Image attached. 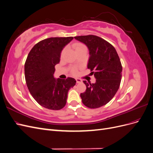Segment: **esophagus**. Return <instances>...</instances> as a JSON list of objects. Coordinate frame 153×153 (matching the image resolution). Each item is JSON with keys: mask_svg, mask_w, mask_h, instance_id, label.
<instances>
[{"mask_svg": "<svg viewBox=\"0 0 153 153\" xmlns=\"http://www.w3.org/2000/svg\"><path fill=\"white\" fill-rule=\"evenodd\" d=\"M76 81L77 84H80V83L82 82V80L80 79V78H76Z\"/></svg>", "mask_w": 153, "mask_h": 153, "instance_id": "34e87169", "label": "esophagus"}]
</instances>
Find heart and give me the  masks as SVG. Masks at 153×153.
I'll list each match as a JSON object with an SVG mask.
<instances>
[{"label":"heart","instance_id":"obj_1","mask_svg":"<svg viewBox=\"0 0 153 153\" xmlns=\"http://www.w3.org/2000/svg\"><path fill=\"white\" fill-rule=\"evenodd\" d=\"M73 47L75 48L76 52H77V51H78V50H80L82 49L86 48L84 44L80 43H75V44L73 45ZM66 48H64L62 50V51L61 54V57H63L64 56V55H65V53H66ZM71 73L73 74H76L77 72H78L77 68L76 67H72L71 69Z\"/></svg>","mask_w":153,"mask_h":153}]
</instances>
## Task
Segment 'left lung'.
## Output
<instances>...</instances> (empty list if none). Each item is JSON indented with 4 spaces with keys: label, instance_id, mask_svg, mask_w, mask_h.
<instances>
[{
    "label": "left lung",
    "instance_id": "8db88e82",
    "mask_svg": "<svg viewBox=\"0 0 153 153\" xmlns=\"http://www.w3.org/2000/svg\"><path fill=\"white\" fill-rule=\"evenodd\" d=\"M89 51L87 68L94 75V84L83 81L86 90L80 94L82 103L87 107L97 108L108 103L118 91L123 68L119 55L113 46L94 35L75 36Z\"/></svg>",
    "mask_w": 153,
    "mask_h": 153
}]
</instances>
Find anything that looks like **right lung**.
<instances>
[{"mask_svg":"<svg viewBox=\"0 0 153 153\" xmlns=\"http://www.w3.org/2000/svg\"><path fill=\"white\" fill-rule=\"evenodd\" d=\"M73 37L50 38L36 44L25 63L27 86L41 106L50 110H61L66 104L69 90L76 84L75 78H55V66L60 62L62 49Z\"/></svg>","mask_w":153,"mask_h":153,"instance_id":"right-lung-1","label":"right lung"}]
</instances>
